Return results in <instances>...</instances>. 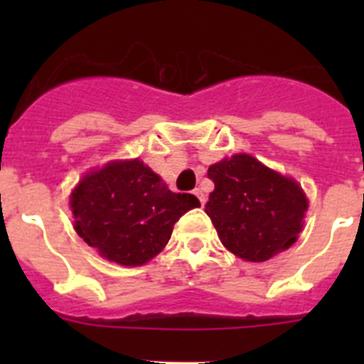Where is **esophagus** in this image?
Segmentation results:
<instances>
[{
    "mask_svg": "<svg viewBox=\"0 0 364 364\" xmlns=\"http://www.w3.org/2000/svg\"><path fill=\"white\" fill-rule=\"evenodd\" d=\"M195 195H197V198H198V202H200V204L202 205H204L205 204V193L204 191H202V189H195Z\"/></svg>",
    "mask_w": 364,
    "mask_h": 364,
    "instance_id": "esophagus-1",
    "label": "esophagus"
}]
</instances>
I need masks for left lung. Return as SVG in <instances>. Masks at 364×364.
I'll list each match as a JSON object with an SVG mask.
<instances>
[{"label":"left lung","mask_w":364,"mask_h":364,"mask_svg":"<svg viewBox=\"0 0 364 364\" xmlns=\"http://www.w3.org/2000/svg\"><path fill=\"white\" fill-rule=\"evenodd\" d=\"M208 176L215 189L205 213L231 253L250 262H264L297 240L308 198L294 178L250 154H233L213 164Z\"/></svg>","instance_id":"left-lung-1"}]
</instances>
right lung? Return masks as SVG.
Instances as JSON below:
<instances>
[{
	"label": "right lung",
	"mask_w": 364,
	"mask_h": 364,
	"mask_svg": "<svg viewBox=\"0 0 364 364\" xmlns=\"http://www.w3.org/2000/svg\"><path fill=\"white\" fill-rule=\"evenodd\" d=\"M198 205L195 195L173 193L138 159L87 173L70 195L76 233L122 266H142L159 255L175 222Z\"/></svg>",
	"instance_id": "1"
}]
</instances>
